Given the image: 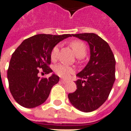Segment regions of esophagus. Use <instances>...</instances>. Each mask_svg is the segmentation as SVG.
Returning <instances> with one entry per match:
<instances>
[{
  "mask_svg": "<svg viewBox=\"0 0 131 131\" xmlns=\"http://www.w3.org/2000/svg\"><path fill=\"white\" fill-rule=\"evenodd\" d=\"M60 82L62 83H66L67 82V81H66V80L64 79H60Z\"/></svg>",
  "mask_w": 131,
  "mask_h": 131,
  "instance_id": "esophagus-1",
  "label": "esophagus"
}]
</instances>
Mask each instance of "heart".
I'll return each mask as SVG.
<instances>
[{
	"mask_svg": "<svg viewBox=\"0 0 131 131\" xmlns=\"http://www.w3.org/2000/svg\"><path fill=\"white\" fill-rule=\"evenodd\" d=\"M70 46L73 49L75 54L78 57L82 58L86 54V46L82 41L80 40H74L71 41ZM59 51V46H55L52 50L50 52V57L52 60H55L57 57ZM54 71L59 77L62 78H68L72 73H74V69L69 66L65 65L63 64H59L54 67Z\"/></svg>",
	"mask_w": 131,
	"mask_h": 131,
	"instance_id": "heart-1",
	"label": "heart"
}]
</instances>
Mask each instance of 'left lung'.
<instances>
[{"label":"left lung","mask_w":131,"mask_h":131,"mask_svg":"<svg viewBox=\"0 0 131 131\" xmlns=\"http://www.w3.org/2000/svg\"><path fill=\"white\" fill-rule=\"evenodd\" d=\"M88 42L90 60L77 76V89L68 95L71 104L84 112L98 109L107 100L115 81L114 55L109 44L93 33L72 34Z\"/></svg>","instance_id":"8db88e82"}]
</instances>
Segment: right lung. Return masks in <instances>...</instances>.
I'll return each mask as SVG.
<instances>
[{
  "mask_svg": "<svg viewBox=\"0 0 131 131\" xmlns=\"http://www.w3.org/2000/svg\"><path fill=\"white\" fill-rule=\"evenodd\" d=\"M72 34H37L27 38L12 54L7 69L9 88L15 101L26 108L38 107L48 99L59 77L40 78L52 72L50 52L57 43Z\"/></svg>",
  "mask_w": 131,
  "mask_h": 131,
  "instance_id": "right-lung-1",
  "label": "right lung"
}]
</instances>
